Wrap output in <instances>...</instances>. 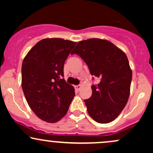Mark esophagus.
Listing matches in <instances>:
<instances>
[{
  "instance_id": "1",
  "label": "esophagus",
  "mask_w": 153,
  "mask_h": 153,
  "mask_svg": "<svg viewBox=\"0 0 153 153\" xmlns=\"http://www.w3.org/2000/svg\"><path fill=\"white\" fill-rule=\"evenodd\" d=\"M75 90L79 91L80 90V88H81V85H75Z\"/></svg>"
}]
</instances>
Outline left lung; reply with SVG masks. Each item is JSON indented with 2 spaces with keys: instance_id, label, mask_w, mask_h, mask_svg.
Wrapping results in <instances>:
<instances>
[{
  "instance_id": "left-lung-1",
  "label": "left lung",
  "mask_w": 153,
  "mask_h": 153,
  "mask_svg": "<svg viewBox=\"0 0 153 153\" xmlns=\"http://www.w3.org/2000/svg\"><path fill=\"white\" fill-rule=\"evenodd\" d=\"M72 54L83 59L91 74L101 79L93 85L92 95L84 100L90 117L101 124L114 121L127 104L132 72L126 54L108 40L89 39L79 42Z\"/></svg>"
}]
</instances>
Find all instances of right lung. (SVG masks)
Wrapping results in <instances>:
<instances>
[{"instance_id": "right-lung-1", "label": "right lung", "mask_w": 153, "mask_h": 153, "mask_svg": "<svg viewBox=\"0 0 153 153\" xmlns=\"http://www.w3.org/2000/svg\"><path fill=\"white\" fill-rule=\"evenodd\" d=\"M76 42L59 38L44 39L24 57L22 86L28 104L39 119L60 120L75 96L73 85L63 78L64 64Z\"/></svg>"}]
</instances>
